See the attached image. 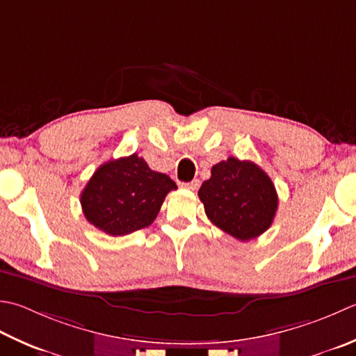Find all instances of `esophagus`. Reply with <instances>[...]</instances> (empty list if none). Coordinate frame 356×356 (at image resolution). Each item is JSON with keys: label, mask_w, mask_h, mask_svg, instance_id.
<instances>
[{"label": "esophagus", "mask_w": 356, "mask_h": 356, "mask_svg": "<svg viewBox=\"0 0 356 356\" xmlns=\"http://www.w3.org/2000/svg\"><path fill=\"white\" fill-rule=\"evenodd\" d=\"M199 180L196 179V180H191V182H182V184H180V186H182V188H188V190H197V188H199Z\"/></svg>", "instance_id": "1"}]
</instances>
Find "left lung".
I'll return each instance as SVG.
<instances>
[{
	"mask_svg": "<svg viewBox=\"0 0 356 356\" xmlns=\"http://www.w3.org/2000/svg\"><path fill=\"white\" fill-rule=\"evenodd\" d=\"M199 199L216 227L239 241L267 232L277 210V194L267 172L250 160L228 157L211 168Z\"/></svg>",
	"mask_w": 356,
	"mask_h": 356,
	"instance_id": "obj_1",
	"label": "left lung"
}]
</instances>
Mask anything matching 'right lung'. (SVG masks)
<instances>
[{
    "label": "right lung",
    "instance_id": "1",
    "mask_svg": "<svg viewBox=\"0 0 356 356\" xmlns=\"http://www.w3.org/2000/svg\"><path fill=\"white\" fill-rule=\"evenodd\" d=\"M176 188L166 174L131 154L99 166L80 202L89 224L109 236H124L151 225L166 194Z\"/></svg>",
    "mask_w": 356,
    "mask_h": 356
}]
</instances>
